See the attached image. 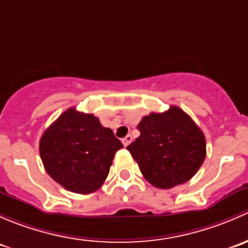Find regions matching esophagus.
I'll list each match as a JSON object with an SVG mask.
<instances>
[{"mask_svg":"<svg viewBox=\"0 0 248 248\" xmlns=\"http://www.w3.org/2000/svg\"><path fill=\"white\" fill-rule=\"evenodd\" d=\"M131 141H132V136H131V135H126V136H125L124 139L122 140V142H123L124 147L129 146V144L131 143Z\"/></svg>","mask_w":248,"mask_h":248,"instance_id":"esophagus-1","label":"esophagus"}]
</instances>
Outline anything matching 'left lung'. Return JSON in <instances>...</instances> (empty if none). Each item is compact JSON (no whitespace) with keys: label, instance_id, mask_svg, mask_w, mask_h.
Returning a JSON list of instances; mask_svg holds the SVG:
<instances>
[{"label":"left lung","instance_id":"obj_1","mask_svg":"<svg viewBox=\"0 0 248 248\" xmlns=\"http://www.w3.org/2000/svg\"><path fill=\"white\" fill-rule=\"evenodd\" d=\"M140 136L126 147L152 186L170 189L189 181L206 156L204 132L186 112L171 106L142 118Z\"/></svg>","mask_w":248,"mask_h":248}]
</instances>
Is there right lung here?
<instances>
[{
    "label": "right lung",
    "instance_id": "1",
    "mask_svg": "<svg viewBox=\"0 0 248 248\" xmlns=\"http://www.w3.org/2000/svg\"><path fill=\"white\" fill-rule=\"evenodd\" d=\"M123 143L94 114L63 112L40 141L42 163L48 175L65 189L89 194L107 178L114 154Z\"/></svg>",
    "mask_w": 248,
    "mask_h": 248
}]
</instances>
